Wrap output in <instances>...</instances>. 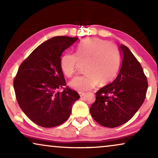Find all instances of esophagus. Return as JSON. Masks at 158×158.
Instances as JSON below:
<instances>
[{"instance_id": "esophagus-1", "label": "esophagus", "mask_w": 158, "mask_h": 158, "mask_svg": "<svg viewBox=\"0 0 158 158\" xmlns=\"http://www.w3.org/2000/svg\"><path fill=\"white\" fill-rule=\"evenodd\" d=\"M78 94H79L80 96H81V97H83L85 95V93H83V92H78Z\"/></svg>"}]
</instances>
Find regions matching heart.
<instances>
[{
	"mask_svg": "<svg viewBox=\"0 0 158 158\" xmlns=\"http://www.w3.org/2000/svg\"><path fill=\"white\" fill-rule=\"evenodd\" d=\"M85 64V74L70 81V85L80 92L109 84L115 79L121 66V57L115 46L98 38H89L81 43L77 54L66 53L60 60L63 74L71 77Z\"/></svg>",
	"mask_w": 158,
	"mask_h": 158,
	"instance_id": "heart-1",
	"label": "heart"
}]
</instances>
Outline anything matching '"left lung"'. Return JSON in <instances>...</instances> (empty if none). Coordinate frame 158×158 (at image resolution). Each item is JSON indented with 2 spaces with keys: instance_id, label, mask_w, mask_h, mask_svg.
<instances>
[{
  "instance_id": "8db88e82",
  "label": "left lung",
  "mask_w": 158,
  "mask_h": 158,
  "mask_svg": "<svg viewBox=\"0 0 158 158\" xmlns=\"http://www.w3.org/2000/svg\"><path fill=\"white\" fill-rule=\"evenodd\" d=\"M122 66L116 78L96 92L90 106L92 117L103 127L114 128L130 120L145 99L148 84L141 64L128 47L118 46Z\"/></svg>"
}]
</instances>
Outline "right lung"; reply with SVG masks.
Returning <instances> with one entry per match:
<instances>
[{"label": "right lung", "instance_id": "1", "mask_svg": "<svg viewBox=\"0 0 158 158\" xmlns=\"http://www.w3.org/2000/svg\"><path fill=\"white\" fill-rule=\"evenodd\" d=\"M77 40L65 36L51 38L19 67L14 81L16 100L23 113L41 127L50 128L64 123L80 98L76 91L66 86L60 67L62 52Z\"/></svg>", "mask_w": 158, "mask_h": 158}]
</instances>
